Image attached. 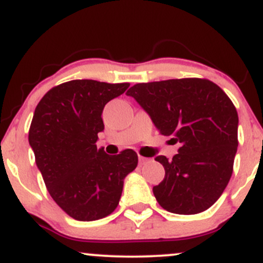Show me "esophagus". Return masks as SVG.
<instances>
[{"label":"esophagus","mask_w":263,"mask_h":263,"mask_svg":"<svg viewBox=\"0 0 263 263\" xmlns=\"http://www.w3.org/2000/svg\"><path fill=\"white\" fill-rule=\"evenodd\" d=\"M149 160H150V159H147V158H144V156L139 155V164H140V165H143V164L147 163V161H149Z\"/></svg>","instance_id":"1"}]
</instances>
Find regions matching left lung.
Here are the masks:
<instances>
[{
  "mask_svg": "<svg viewBox=\"0 0 263 263\" xmlns=\"http://www.w3.org/2000/svg\"><path fill=\"white\" fill-rule=\"evenodd\" d=\"M126 96L139 103L161 135L181 145L171 160L155 158L165 169L164 180L153 187L159 205L180 215L211 208L234 171L238 116L231 99L203 78L138 83Z\"/></svg>",
  "mask_w": 263,
  "mask_h": 263,
  "instance_id": "left-lung-1",
  "label": "left lung"
}]
</instances>
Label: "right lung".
<instances>
[{"instance_id":"add662e5","label":"right lung","mask_w":263,"mask_h":263,"mask_svg":"<svg viewBox=\"0 0 263 263\" xmlns=\"http://www.w3.org/2000/svg\"><path fill=\"white\" fill-rule=\"evenodd\" d=\"M129 85L74 79L49 89L34 110L28 141L36 164L49 195L74 220L110 215L124 179L137 167L134 150L108 155L97 149L98 133L104 129L103 109Z\"/></svg>"}]
</instances>
